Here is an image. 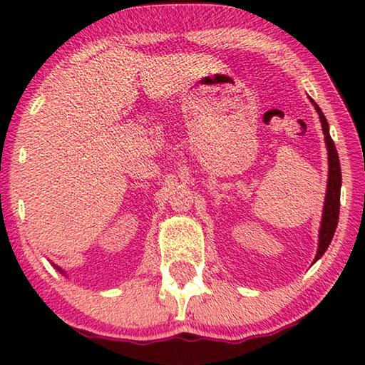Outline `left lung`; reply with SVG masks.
<instances>
[{
  "mask_svg": "<svg viewBox=\"0 0 365 365\" xmlns=\"http://www.w3.org/2000/svg\"><path fill=\"white\" fill-rule=\"evenodd\" d=\"M314 103V101H312ZM316 106L320 122H322L324 135H325V143L327 150H329V183H327V197H325V206H324V215H322V224H320V232H319V250L316 259L322 257L324 252L329 248L331 242L333 235H335L336 225H338V215H339V190H341V168H339V159H338V151L335 148V143L330 137L329 132V122H327L325 115L320 108L314 103Z\"/></svg>",
  "mask_w": 365,
  "mask_h": 365,
  "instance_id": "left-lung-1",
  "label": "left lung"
}]
</instances>
